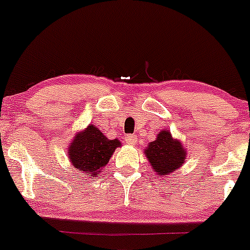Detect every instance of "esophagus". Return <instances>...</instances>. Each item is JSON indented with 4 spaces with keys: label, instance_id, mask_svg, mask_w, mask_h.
<instances>
[{
    "label": "esophagus",
    "instance_id": "34e87169",
    "mask_svg": "<svg viewBox=\"0 0 250 250\" xmlns=\"http://www.w3.org/2000/svg\"><path fill=\"white\" fill-rule=\"evenodd\" d=\"M137 140L138 138L135 137V135H127V137H125V143L129 144V145H135Z\"/></svg>",
    "mask_w": 250,
    "mask_h": 250
}]
</instances>
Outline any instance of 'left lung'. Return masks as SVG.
<instances>
[{"label": "left lung", "mask_w": 250, "mask_h": 250, "mask_svg": "<svg viewBox=\"0 0 250 250\" xmlns=\"http://www.w3.org/2000/svg\"><path fill=\"white\" fill-rule=\"evenodd\" d=\"M145 155L158 175H167L181 167L186 152L180 141L173 139L170 132L162 130L157 139L148 144Z\"/></svg>", "instance_id": "8db88e82"}]
</instances>
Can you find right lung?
<instances>
[{"label":"right lung","instance_id":"obj_1","mask_svg":"<svg viewBox=\"0 0 250 250\" xmlns=\"http://www.w3.org/2000/svg\"><path fill=\"white\" fill-rule=\"evenodd\" d=\"M118 146H121V143L117 139H107L97 127L90 125L76 135L70 145L67 156L75 168L87 175L94 176L107 165Z\"/></svg>","mask_w":250,"mask_h":250}]
</instances>
